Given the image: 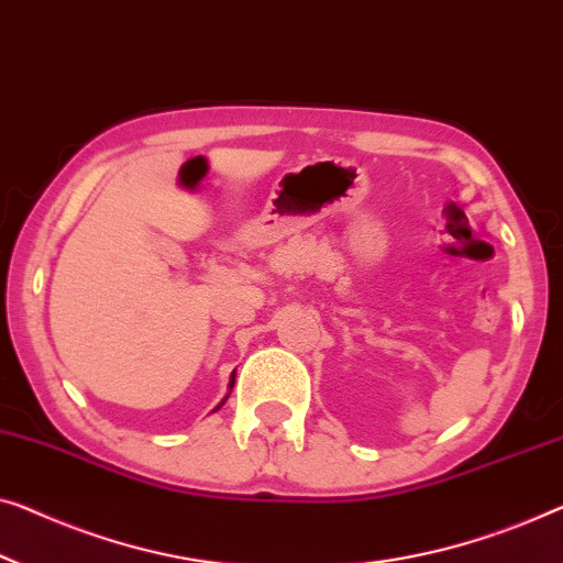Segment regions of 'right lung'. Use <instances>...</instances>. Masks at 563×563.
Masks as SVG:
<instances>
[{
    "mask_svg": "<svg viewBox=\"0 0 563 563\" xmlns=\"http://www.w3.org/2000/svg\"><path fill=\"white\" fill-rule=\"evenodd\" d=\"M232 387H234V374H232V379H230V389H232ZM220 407H222V405H220ZM220 407H217V409H220Z\"/></svg>",
    "mask_w": 563,
    "mask_h": 563,
    "instance_id": "add662e5",
    "label": "right lung"
}]
</instances>
